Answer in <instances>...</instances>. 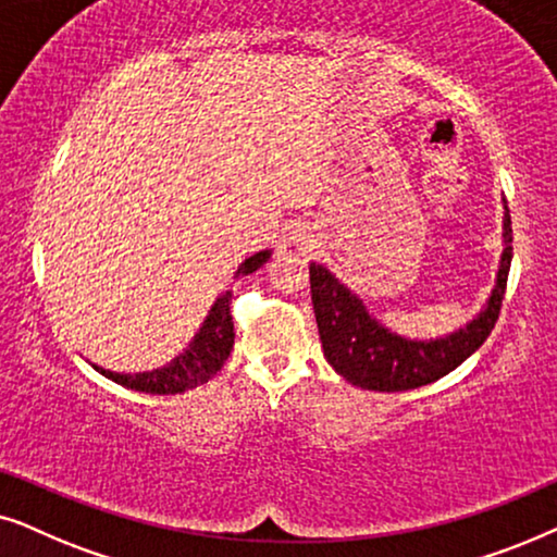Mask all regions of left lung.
Returning a JSON list of instances; mask_svg holds the SVG:
<instances>
[{"label":"left lung","instance_id":"obj_1","mask_svg":"<svg viewBox=\"0 0 557 557\" xmlns=\"http://www.w3.org/2000/svg\"><path fill=\"white\" fill-rule=\"evenodd\" d=\"M511 264V219L504 213V255L486 308L446 338L407 341L374 321L356 295L323 264H310V293L329 364L346 382L374 392H405L430 384L463 364L492 333L499 318Z\"/></svg>","mask_w":557,"mask_h":557}]
</instances>
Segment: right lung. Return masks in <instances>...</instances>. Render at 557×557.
Returning <instances> with one entry per match:
<instances>
[{
    "instance_id": "obj_1",
    "label": "right lung",
    "mask_w": 557,
    "mask_h": 557,
    "mask_svg": "<svg viewBox=\"0 0 557 557\" xmlns=\"http://www.w3.org/2000/svg\"><path fill=\"white\" fill-rule=\"evenodd\" d=\"M272 251H257L255 257L244 259V264L236 270V277L249 274L262 267L270 259ZM234 348V318H232V293H224L213 302L209 318H206L203 329L193 338V344L185 348V354L170 361L168 367L154 369V372L143 374H114L107 369H99L103 376L111 382L122 384V387L147 392V395H177V392H188L198 384L209 382L213 374L224 367Z\"/></svg>"
}]
</instances>
